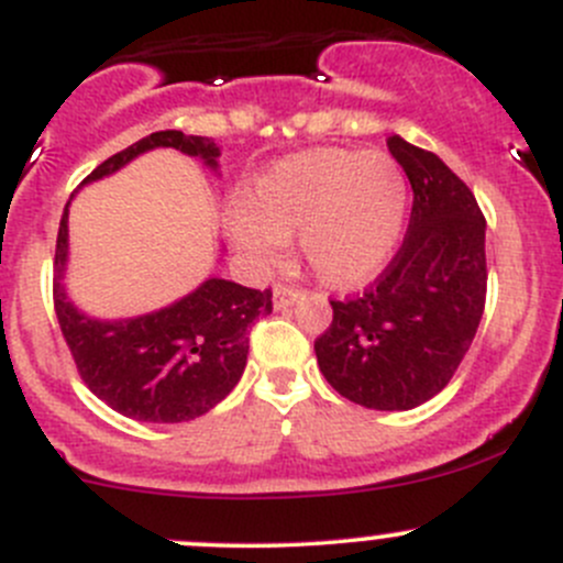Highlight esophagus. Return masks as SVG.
<instances>
[{
	"mask_svg": "<svg viewBox=\"0 0 563 563\" xmlns=\"http://www.w3.org/2000/svg\"><path fill=\"white\" fill-rule=\"evenodd\" d=\"M272 299H275V307L280 310V307L294 305L299 299V291L294 286H286V283H277L275 291H272Z\"/></svg>",
	"mask_w": 563,
	"mask_h": 563,
	"instance_id": "34e87169",
	"label": "esophagus"
}]
</instances>
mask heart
<instances>
[{"label": "heart", "mask_w": 563, "mask_h": 563, "mask_svg": "<svg viewBox=\"0 0 563 563\" xmlns=\"http://www.w3.org/2000/svg\"><path fill=\"white\" fill-rule=\"evenodd\" d=\"M410 186L388 153L316 147L272 164L247 191L251 218L234 240L256 262H275L299 232L312 275L329 288L366 286L386 269L405 229Z\"/></svg>", "instance_id": "b5f03b06"}]
</instances>
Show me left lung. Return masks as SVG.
Masks as SVG:
<instances>
[{
    "label": "left lung",
    "instance_id": "8db88e82",
    "mask_svg": "<svg viewBox=\"0 0 563 563\" xmlns=\"http://www.w3.org/2000/svg\"><path fill=\"white\" fill-rule=\"evenodd\" d=\"M388 151L412 186L405 242L361 297L331 299L316 356L329 386L369 410H412L451 383L485 307V218L440 156L399 134Z\"/></svg>",
    "mask_w": 563,
    "mask_h": 563
}]
</instances>
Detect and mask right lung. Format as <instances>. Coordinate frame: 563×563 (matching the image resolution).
<instances>
[{
	"label": "right lung",
	"instance_id": "add662e5",
	"mask_svg": "<svg viewBox=\"0 0 563 563\" xmlns=\"http://www.w3.org/2000/svg\"><path fill=\"white\" fill-rule=\"evenodd\" d=\"M153 147H175L218 169L221 147L207 137L169 129L142 137L99 164L82 183L126 167ZM69 207V205H67ZM67 207L56 236L53 307L78 372L88 388L121 416L145 423H183L205 416L245 372L247 331L272 312V291H256L223 277H207L197 291L156 312L99 321L73 305L64 288L69 229Z\"/></svg>",
	"mask_w": 563,
	"mask_h": 563
}]
</instances>
